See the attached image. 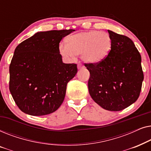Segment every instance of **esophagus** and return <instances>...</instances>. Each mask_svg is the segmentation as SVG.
I'll use <instances>...</instances> for the list:
<instances>
[{
  "instance_id": "1",
  "label": "esophagus",
  "mask_w": 151,
  "mask_h": 151,
  "mask_svg": "<svg viewBox=\"0 0 151 151\" xmlns=\"http://www.w3.org/2000/svg\"><path fill=\"white\" fill-rule=\"evenodd\" d=\"M82 68H84V66L80 63L78 64V69H82Z\"/></svg>"
}]
</instances>
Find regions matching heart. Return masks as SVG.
Masks as SVG:
<instances>
[{"label": "heart", "instance_id": "1", "mask_svg": "<svg viewBox=\"0 0 151 151\" xmlns=\"http://www.w3.org/2000/svg\"><path fill=\"white\" fill-rule=\"evenodd\" d=\"M67 45H59V52L65 58L72 60L81 55L87 63L96 64L106 58L111 49V38L106 32L96 30L80 32L67 38Z\"/></svg>", "mask_w": 151, "mask_h": 151}]
</instances>
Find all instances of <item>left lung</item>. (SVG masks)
<instances>
[{"label": "left lung", "instance_id": "1", "mask_svg": "<svg viewBox=\"0 0 151 151\" xmlns=\"http://www.w3.org/2000/svg\"><path fill=\"white\" fill-rule=\"evenodd\" d=\"M111 49L104 60L84 64L90 72L88 91L93 100L103 109L119 111L137 100L144 73L142 58L129 37L108 30Z\"/></svg>", "mask_w": 151, "mask_h": 151}]
</instances>
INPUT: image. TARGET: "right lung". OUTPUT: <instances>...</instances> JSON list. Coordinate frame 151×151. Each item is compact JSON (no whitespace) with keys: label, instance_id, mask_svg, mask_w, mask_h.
Here are the masks:
<instances>
[{"label":"right lung","instance_id":"right-lung-1","mask_svg":"<svg viewBox=\"0 0 151 151\" xmlns=\"http://www.w3.org/2000/svg\"><path fill=\"white\" fill-rule=\"evenodd\" d=\"M74 31L37 32L16 47L9 65V91L22 112L48 115L63 102L78 69L76 64L63 63L59 44Z\"/></svg>","mask_w":151,"mask_h":151}]
</instances>
